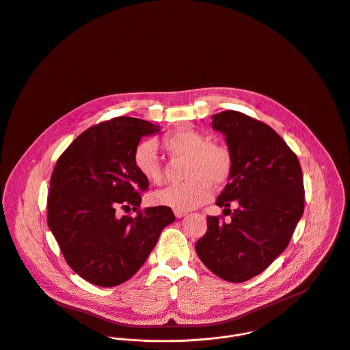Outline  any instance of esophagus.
I'll return each mask as SVG.
<instances>
[{"label": "esophagus", "instance_id": "1", "mask_svg": "<svg viewBox=\"0 0 350 350\" xmlns=\"http://www.w3.org/2000/svg\"><path fill=\"white\" fill-rule=\"evenodd\" d=\"M174 213L176 216V219H182V217H185L187 215L186 211H174Z\"/></svg>", "mask_w": 350, "mask_h": 350}]
</instances>
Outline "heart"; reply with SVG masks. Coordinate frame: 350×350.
<instances>
[{
	"instance_id": "1",
	"label": "heart",
	"mask_w": 350,
	"mask_h": 350,
	"mask_svg": "<svg viewBox=\"0 0 350 350\" xmlns=\"http://www.w3.org/2000/svg\"><path fill=\"white\" fill-rule=\"evenodd\" d=\"M159 146L172 161H183L185 183L157 191L153 201L175 211H190L205 204L212 197L213 185L223 187L231 182L234 156L226 144L211 142L209 137L194 130L180 129L163 135ZM137 172L152 185H161L165 168L154 145L149 141L137 145L133 153Z\"/></svg>"
}]
</instances>
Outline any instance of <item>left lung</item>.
Masks as SVG:
<instances>
[{"label":"left lung","mask_w":350,"mask_h":350,"mask_svg":"<svg viewBox=\"0 0 350 350\" xmlns=\"http://www.w3.org/2000/svg\"><path fill=\"white\" fill-rule=\"evenodd\" d=\"M212 126L234 156L232 179L216 202L232 219L208 216V232L196 251L220 278L244 282L288 247L304 212L303 172L295 152L269 124L227 110L213 116Z\"/></svg>","instance_id":"1"}]
</instances>
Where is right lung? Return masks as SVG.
<instances>
[{"label":"right lung","instance_id":"right-lung-1","mask_svg":"<svg viewBox=\"0 0 350 350\" xmlns=\"http://www.w3.org/2000/svg\"><path fill=\"white\" fill-rule=\"evenodd\" d=\"M156 131L148 120L113 118L81 133L55 163L47 224L66 263L91 284L110 288L129 280L175 221L168 206L139 208L148 182L133 153Z\"/></svg>","mask_w":350,"mask_h":350}]
</instances>
